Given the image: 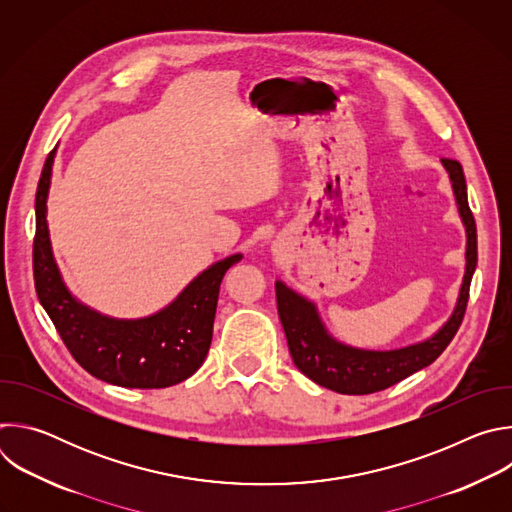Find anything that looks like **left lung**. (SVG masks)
<instances>
[{
  "instance_id": "8db88e82",
  "label": "left lung",
  "mask_w": 512,
  "mask_h": 512,
  "mask_svg": "<svg viewBox=\"0 0 512 512\" xmlns=\"http://www.w3.org/2000/svg\"><path fill=\"white\" fill-rule=\"evenodd\" d=\"M442 164L450 174L458 212L466 227V273L450 320L431 338L417 344L395 350L354 348L330 336L316 304L296 294L283 281H275L277 312L285 330L291 358H294L296 367L314 383L342 395L377 393L429 367L456 336L468 306L470 281L478 263V245L476 223L468 206L464 170L456 160L444 158Z\"/></svg>"
}]
</instances>
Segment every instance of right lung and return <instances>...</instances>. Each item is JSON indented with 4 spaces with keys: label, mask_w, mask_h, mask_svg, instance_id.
<instances>
[{
    "label": "right lung",
    "mask_w": 512,
    "mask_h": 512,
    "mask_svg": "<svg viewBox=\"0 0 512 512\" xmlns=\"http://www.w3.org/2000/svg\"><path fill=\"white\" fill-rule=\"evenodd\" d=\"M56 148L48 154L36 190L34 285L62 342L81 367L105 383L127 389H164L192 377L204 362L218 291L241 253L216 261L194 277L164 310L137 320L103 316L72 298L52 255L46 200Z\"/></svg>",
    "instance_id": "1"
}]
</instances>
